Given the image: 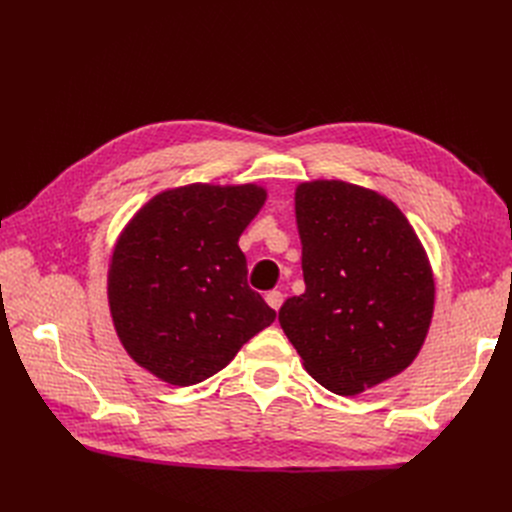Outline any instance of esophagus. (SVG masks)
<instances>
[{
  "mask_svg": "<svg viewBox=\"0 0 512 512\" xmlns=\"http://www.w3.org/2000/svg\"><path fill=\"white\" fill-rule=\"evenodd\" d=\"M265 301L269 303V307H273L277 312V309H280L282 303H284V294L280 290H271V292L265 294Z\"/></svg>",
  "mask_w": 512,
  "mask_h": 512,
  "instance_id": "34e87169",
  "label": "esophagus"
}]
</instances>
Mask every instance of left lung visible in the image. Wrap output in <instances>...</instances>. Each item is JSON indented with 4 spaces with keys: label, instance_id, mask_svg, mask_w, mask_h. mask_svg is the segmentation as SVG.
Here are the masks:
<instances>
[{
    "label": "left lung",
    "instance_id": "left-lung-1",
    "mask_svg": "<svg viewBox=\"0 0 512 512\" xmlns=\"http://www.w3.org/2000/svg\"><path fill=\"white\" fill-rule=\"evenodd\" d=\"M305 292L280 324L307 374L335 395H359L401 374L421 352L436 284L421 239L393 200L318 179L294 192Z\"/></svg>",
    "mask_w": 512,
    "mask_h": 512
}]
</instances>
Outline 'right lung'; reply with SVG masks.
<instances>
[{
  "label": "right lung",
  "instance_id": "1",
  "mask_svg": "<svg viewBox=\"0 0 512 512\" xmlns=\"http://www.w3.org/2000/svg\"><path fill=\"white\" fill-rule=\"evenodd\" d=\"M267 190L192 183L153 196L121 230L108 307L121 346L156 378L190 386L224 369L275 320L247 286L239 237Z\"/></svg>",
  "mask_w": 512,
  "mask_h": 512
}]
</instances>
